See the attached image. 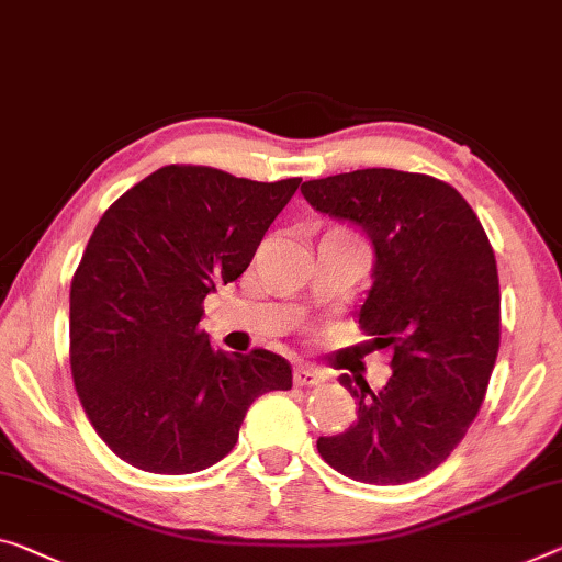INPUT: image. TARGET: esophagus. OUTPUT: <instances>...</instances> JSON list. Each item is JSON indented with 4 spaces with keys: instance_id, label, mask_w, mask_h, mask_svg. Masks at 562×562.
Returning <instances> with one entry per match:
<instances>
[{
    "instance_id": "34e87169",
    "label": "esophagus",
    "mask_w": 562,
    "mask_h": 562,
    "mask_svg": "<svg viewBox=\"0 0 562 562\" xmlns=\"http://www.w3.org/2000/svg\"><path fill=\"white\" fill-rule=\"evenodd\" d=\"M326 379V374L318 367H311V364H299L293 369V384L299 386H314V384H322Z\"/></svg>"
}]
</instances>
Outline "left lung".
<instances>
[{"mask_svg":"<svg viewBox=\"0 0 562 562\" xmlns=\"http://www.w3.org/2000/svg\"><path fill=\"white\" fill-rule=\"evenodd\" d=\"M301 193L367 233L374 266L359 324L376 349H392L379 392L339 376L359 414L349 429L318 437V454L369 485L425 477L462 442L497 359L499 281L485 228L452 186L422 172H339Z\"/></svg>","mask_w":562,"mask_h":562,"instance_id":"left-lung-1","label":"left lung"}]
</instances>
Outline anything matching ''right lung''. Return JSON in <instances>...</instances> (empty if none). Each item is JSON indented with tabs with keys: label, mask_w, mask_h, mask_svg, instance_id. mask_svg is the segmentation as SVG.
Segmentation results:
<instances>
[{
	"label": "right lung",
	"mask_w": 562,
	"mask_h": 562,
	"mask_svg": "<svg viewBox=\"0 0 562 562\" xmlns=\"http://www.w3.org/2000/svg\"><path fill=\"white\" fill-rule=\"evenodd\" d=\"M301 178L166 166L110 205L70 289L75 390L120 460L191 474L223 460L258 396L291 390L279 353L213 349L203 299L236 281Z\"/></svg>",
	"instance_id": "right-lung-1"
}]
</instances>
